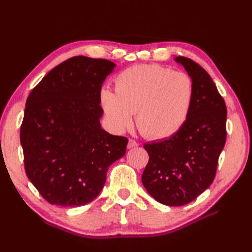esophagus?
Instances as JSON below:
<instances>
[{"mask_svg":"<svg viewBox=\"0 0 252 252\" xmlns=\"http://www.w3.org/2000/svg\"><path fill=\"white\" fill-rule=\"evenodd\" d=\"M139 146V143L136 142V141H134V140H132V139H130L128 141V144H127V148L128 149H130V148H133V147H138Z\"/></svg>","mask_w":252,"mask_h":252,"instance_id":"obj_1","label":"esophagus"}]
</instances>
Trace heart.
Segmentation results:
<instances>
[{"label":"heart","mask_w":252,"mask_h":252,"mask_svg":"<svg viewBox=\"0 0 252 252\" xmlns=\"http://www.w3.org/2000/svg\"><path fill=\"white\" fill-rule=\"evenodd\" d=\"M193 101V83L188 74L159 65H135L114 80V93L102 89L100 103L113 130L132 124L151 140L178 133L188 119Z\"/></svg>","instance_id":"heart-1"}]
</instances>
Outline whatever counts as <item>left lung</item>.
Instances as JSON below:
<instances>
[{"instance_id":"obj_1","label":"left lung","mask_w":252,"mask_h":252,"mask_svg":"<svg viewBox=\"0 0 252 252\" xmlns=\"http://www.w3.org/2000/svg\"><path fill=\"white\" fill-rule=\"evenodd\" d=\"M174 60L192 80V106L178 133L144 145L149 161L142 175L148 193L167 206L188 204L211 185L226 142L227 109L216 84L192 60Z\"/></svg>"}]
</instances>
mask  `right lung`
<instances>
[{
	"label": "right lung",
	"instance_id": "obj_1",
	"mask_svg": "<svg viewBox=\"0 0 252 252\" xmlns=\"http://www.w3.org/2000/svg\"><path fill=\"white\" fill-rule=\"evenodd\" d=\"M116 64L73 57L49 71L26 101L20 139L29 181L48 203L78 207L100 194L128 139L102 129V85Z\"/></svg>",
	"mask_w": 252,
	"mask_h": 252
}]
</instances>
